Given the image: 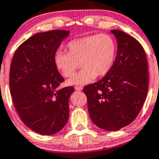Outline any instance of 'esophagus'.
Here are the masks:
<instances>
[{
  "mask_svg": "<svg viewBox=\"0 0 159 159\" xmlns=\"http://www.w3.org/2000/svg\"><path fill=\"white\" fill-rule=\"evenodd\" d=\"M75 89H76V91H81L82 89H83V87L80 86V85H76V86H75Z\"/></svg>",
  "mask_w": 159,
  "mask_h": 159,
  "instance_id": "esophagus-1",
  "label": "esophagus"
}]
</instances>
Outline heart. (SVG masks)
Instances as JSON below:
<instances>
[{"label": "heart", "instance_id": "heart-1", "mask_svg": "<svg viewBox=\"0 0 159 159\" xmlns=\"http://www.w3.org/2000/svg\"><path fill=\"white\" fill-rule=\"evenodd\" d=\"M67 52L58 50L54 55L56 68L65 77H70L81 64L82 69L67 81L69 85L88 84L98 76L111 70L116 56V43L107 34H94L70 40Z\"/></svg>", "mask_w": 159, "mask_h": 159}]
</instances>
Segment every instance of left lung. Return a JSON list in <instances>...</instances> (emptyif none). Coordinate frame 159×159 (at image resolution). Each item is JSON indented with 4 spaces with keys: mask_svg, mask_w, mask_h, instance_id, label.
<instances>
[{
    "mask_svg": "<svg viewBox=\"0 0 159 159\" xmlns=\"http://www.w3.org/2000/svg\"><path fill=\"white\" fill-rule=\"evenodd\" d=\"M118 50L111 70L101 80L83 89L90 118L98 127L117 131L136 119L149 89L145 51L134 37L112 30Z\"/></svg>",
    "mask_w": 159,
    "mask_h": 159,
    "instance_id": "8db88e82",
    "label": "left lung"
}]
</instances>
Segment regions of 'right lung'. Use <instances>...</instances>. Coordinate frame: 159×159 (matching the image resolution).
Segmentation results:
<instances>
[{
    "instance_id": "right-lung-1",
    "label": "right lung",
    "mask_w": 159,
    "mask_h": 159,
    "mask_svg": "<svg viewBox=\"0 0 159 159\" xmlns=\"http://www.w3.org/2000/svg\"><path fill=\"white\" fill-rule=\"evenodd\" d=\"M69 31L52 30L28 38L18 47L10 70L12 102L26 126L42 135L56 134L69 118L73 86L58 89L65 79L54 63V55Z\"/></svg>"
}]
</instances>
